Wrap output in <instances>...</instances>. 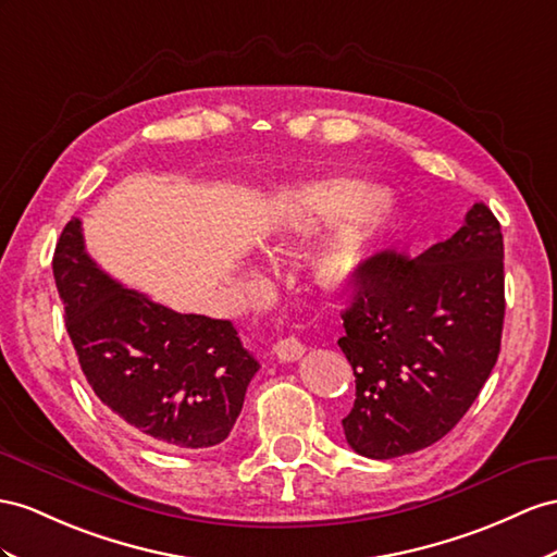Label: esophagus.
<instances>
[{
  "label": "esophagus",
  "instance_id": "obj_1",
  "mask_svg": "<svg viewBox=\"0 0 557 557\" xmlns=\"http://www.w3.org/2000/svg\"><path fill=\"white\" fill-rule=\"evenodd\" d=\"M273 352H275V358L282 362H294L306 352V346L296 336H287V338L277 341V344L273 346Z\"/></svg>",
  "mask_w": 557,
  "mask_h": 557
}]
</instances>
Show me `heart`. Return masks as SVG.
Wrapping results in <instances>:
<instances>
[{
  "instance_id": "1",
  "label": "heart",
  "mask_w": 557,
  "mask_h": 557,
  "mask_svg": "<svg viewBox=\"0 0 557 557\" xmlns=\"http://www.w3.org/2000/svg\"><path fill=\"white\" fill-rule=\"evenodd\" d=\"M383 190L358 178H324L284 188L268 211L265 242L304 237L334 223L312 253V277L326 292H344L364 273L374 242L386 223L376 209Z\"/></svg>"
}]
</instances>
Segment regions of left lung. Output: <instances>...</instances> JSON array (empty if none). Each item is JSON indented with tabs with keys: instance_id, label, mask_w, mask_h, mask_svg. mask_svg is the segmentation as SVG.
Instances as JSON below:
<instances>
[{
	"instance_id": "1",
	"label": "left lung",
	"mask_w": 557,
	"mask_h": 557,
	"mask_svg": "<svg viewBox=\"0 0 557 557\" xmlns=\"http://www.w3.org/2000/svg\"><path fill=\"white\" fill-rule=\"evenodd\" d=\"M504 312V235L487 205L417 259L374 253L341 315L355 374L348 445L395 459L445 437L492 374Z\"/></svg>"
}]
</instances>
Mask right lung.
<instances>
[{
    "label": "right lung",
    "mask_w": 557,
    "mask_h": 557,
    "mask_svg": "<svg viewBox=\"0 0 557 557\" xmlns=\"http://www.w3.org/2000/svg\"><path fill=\"white\" fill-rule=\"evenodd\" d=\"M65 326L89 386L162 447L205 449L231 435L259 362L231 320L183 315L112 280L73 219L53 253Z\"/></svg>",
    "instance_id": "add662e5"
}]
</instances>
